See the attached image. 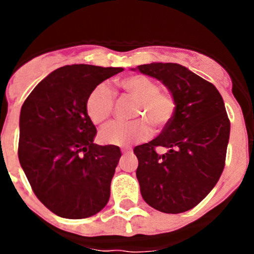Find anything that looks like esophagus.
I'll use <instances>...</instances> for the list:
<instances>
[{
    "label": "esophagus",
    "mask_w": 254,
    "mask_h": 254,
    "mask_svg": "<svg viewBox=\"0 0 254 254\" xmlns=\"http://www.w3.org/2000/svg\"><path fill=\"white\" fill-rule=\"evenodd\" d=\"M131 151H132L131 147H123V149H122L123 154H128V152H131Z\"/></svg>",
    "instance_id": "obj_1"
}]
</instances>
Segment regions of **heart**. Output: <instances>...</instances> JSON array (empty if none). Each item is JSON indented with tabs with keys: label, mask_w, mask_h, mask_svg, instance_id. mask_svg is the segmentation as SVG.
<instances>
[{
	"label": "heart",
	"mask_w": 254,
	"mask_h": 254,
	"mask_svg": "<svg viewBox=\"0 0 254 254\" xmlns=\"http://www.w3.org/2000/svg\"><path fill=\"white\" fill-rule=\"evenodd\" d=\"M126 93L137 100L132 122H111L100 129L99 137L107 145L127 146L132 142L146 141L151 136V127H164L173 117L176 103L169 93L159 90L158 82L143 75H132L118 81ZM114 98L111 87L99 84L86 99V114L95 125L104 122L113 111ZM145 120H143V118Z\"/></svg>",
	"instance_id": "obj_1"
}]
</instances>
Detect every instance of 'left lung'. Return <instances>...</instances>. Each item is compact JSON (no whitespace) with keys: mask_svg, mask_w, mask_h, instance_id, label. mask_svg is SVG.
<instances>
[{"mask_svg":"<svg viewBox=\"0 0 254 254\" xmlns=\"http://www.w3.org/2000/svg\"><path fill=\"white\" fill-rule=\"evenodd\" d=\"M137 69L163 82L176 103L158 137L133 150L141 194L155 210L186 212L210 193L224 170L230 134L224 100L214 85L182 64L152 62ZM159 146L167 152L158 154Z\"/></svg>","mask_w":254,"mask_h":254,"instance_id":"8db88e82","label":"left lung"}]
</instances>
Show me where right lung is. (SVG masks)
<instances>
[{
    "label": "right lung",
    "instance_id": "1",
    "mask_svg": "<svg viewBox=\"0 0 254 254\" xmlns=\"http://www.w3.org/2000/svg\"><path fill=\"white\" fill-rule=\"evenodd\" d=\"M122 67L71 64L55 69L20 112L19 161L35 196L64 219H85L104 208L121 158L113 145H96L86 114L94 87Z\"/></svg>",
    "mask_w": 254,
    "mask_h": 254
}]
</instances>
